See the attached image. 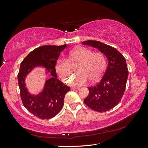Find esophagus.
<instances>
[{
  "mask_svg": "<svg viewBox=\"0 0 148 148\" xmlns=\"http://www.w3.org/2000/svg\"><path fill=\"white\" fill-rule=\"evenodd\" d=\"M71 89H72V90H76V91H77V90H79V88H78V87H72V88H71Z\"/></svg>",
  "mask_w": 148,
  "mask_h": 148,
  "instance_id": "esophagus-1",
  "label": "esophagus"
}]
</instances>
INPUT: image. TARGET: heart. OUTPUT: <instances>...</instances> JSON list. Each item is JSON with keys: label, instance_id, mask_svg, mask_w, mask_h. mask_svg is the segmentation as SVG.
Listing matches in <instances>:
<instances>
[{"label": "heart", "instance_id": "1", "mask_svg": "<svg viewBox=\"0 0 148 148\" xmlns=\"http://www.w3.org/2000/svg\"><path fill=\"white\" fill-rule=\"evenodd\" d=\"M106 58L102 53L93 52L84 47H78L70 52L69 60L58 58L55 69L60 77L65 82H68L73 75V67L79 64L78 74L71 80V83L74 86H81L88 83L89 79L95 83L101 79L106 71Z\"/></svg>", "mask_w": 148, "mask_h": 148}]
</instances>
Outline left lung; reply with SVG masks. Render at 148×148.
Returning <instances> with one entry per match:
<instances>
[{
	"instance_id": "obj_1",
	"label": "left lung",
	"mask_w": 148,
	"mask_h": 148,
	"mask_svg": "<svg viewBox=\"0 0 148 148\" xmlns=\"http://www.w3.org/2000/svg\"><path fill=\"white\" fill-rule=\"evenodd\" d=\"M82 44L97 48L108 60L101 80L95 86L88 88L89 94L84 102L95 111H108L120 102L124 94L128 75L126 60L116 48L101 42L89 40Z\"/></svg>"
}]
</instances>
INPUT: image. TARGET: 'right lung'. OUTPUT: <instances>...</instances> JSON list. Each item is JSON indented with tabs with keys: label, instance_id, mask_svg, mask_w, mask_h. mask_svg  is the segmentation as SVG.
I'll list each match as a JSON object with an SVG mask.
<instances>
[{
	"label": "right lung",
	"instance_id": "right-lung-1",
	"mask_svg": "<svg viewBox=\"0 0 148 148\" xmlns=\"http://www.w3.org/2000/svg\"><path fill=\"white\" fill-rule=\"evenodd\" d=\"M67 45L62 46H42L31 51L21 62L18 74L20 97L25 108L30 113L41 119H49L55 116L64 106L65 94L70 87L57 79L55 65ZM43 65L51 72L52 77L47 81L42 93L31 96L25 88L24 79L27 74L36 66Z\"/></svg>",
	"mask_w": 148,
	"mask_h": 148
}]
</instances>
